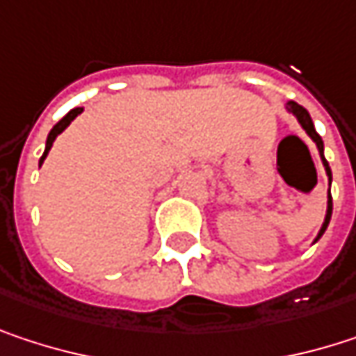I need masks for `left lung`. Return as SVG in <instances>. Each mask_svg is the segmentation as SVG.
Wrapping results in <instances>:
<instances>
[{
    "label": "left lung",
    "mask_w": 356,
    "mask_h": 356,
    "mask_svg": "<svg viewBox=\"0 0 356 356\" xmlns=\"http://www.w3.org/2000/svg\"><path fill=\"white\" fill-rule=\"evenodd\" d=\"M286 111L299 121V125L305 129V134L314 140V144H316V148H318V152H320V159H321V165H323V169H325V175H327V181L332 183V171H330V165H327V161H325V156H323V140L320 138V134L316 131V125H314V121H312V117H309V113H307V108H303L301 105H297L295 101H289L286 105ZM330 218H332V195H330V189H327V208H325V216H323V222H321L320 227V233H318V237L314 239V243H318L320 241V237L325 233V229H327V225H330Z\"/></svg>",
    "instance_id": "8db88e82"
}]
</instances>
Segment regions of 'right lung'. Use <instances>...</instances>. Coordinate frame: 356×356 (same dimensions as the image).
I'll return each mask as SVG.
<instances>
[{
	"label": "right lung",
	"mask_w": 356,
	"mask_h": 356,
	"mask_svg": "<svg viewBox=\"0 0 356 356\" xmlns=\"http://www.w3.org/2000/svg\"><path fill=\"white\" fill-rule=\"evenodd\" d=\"M82 111H84L82 107L72 108V111H70V113H67V115H65V117H63V119L59 121V123H55V125H53V129H51V131H49V136H47L44 152H42V156H40V161H38V167H40V165L44 163V159H47V154H49V150H51V146H53L55 138H57V136H59V134H61V131H63V129H65V127H67V125H70V123H72V121H74V119H76V117L80 115V113H82Z\"/></svg>",
	"instance_id": "obj_1"
}]
</instances>
